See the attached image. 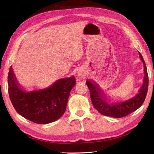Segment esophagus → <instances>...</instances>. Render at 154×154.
Listing matches in <instances>:
<instances>
[{"instance_id": "esophagus-1", "label": "esophagus", "mask_w": 154, "mask_h": 154, "mask_svg": "<svg viewBox=\"0 0 154 154\" xmlns=\"http://www.w3.org/2000/svg\"><path fill=\"white\" fill-rule=\"evenodd\" d=\"M77 74H78V76H80V77H83V75H84V72L81 71H79L77 72Z\"/></svg>"}]
</instances>
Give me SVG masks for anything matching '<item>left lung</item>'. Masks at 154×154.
I'll return each instance as SVG.
<instances>
[{
	"mask_svg": "<svg viewBox=\"0 0 154 154\" xmlns=\"http://www.w3.org/2000/svg\"><path fill=\"white\" fill-rule=\"evenodd\" d=\"M139 57L143 63L144 66V80L142 87L139 91V93L131 99L123 102H119L114 104H109L106 101L104 94L100 90V87L94 84L92 82L87 80V85L91 94V99L94 108L100 113L106 116H110L116 118H123L133 112L140 107L145 100L148 88V76L145 62L140 53Z\"/></svg>",
	"mask_w": 154,
	"mask_h": 154,
	"instance_id": "left-lung-1",
	"label": "left lung"
}]
</instances>
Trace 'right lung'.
<instances>
[{"label":"right lung","mask_w":154,"mask_h":154,"mask_svg":"<svg viewBox=\"0 0 154 154\" xmlns=\"http://www.w3.org/2000/svg\"><path fill=\"white\" fill-rule=\"evenodd\" d=\"M8 83L9 96L17 112L32 122L48 124L61 118L66 112L70 92L76 82L74 76L62 78L44 89L26 92L11 66Z\"/></svg>","instance_id":"1"}]
</instances>
